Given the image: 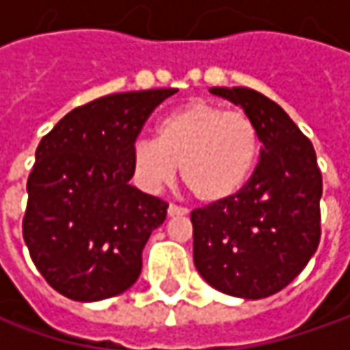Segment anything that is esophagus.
I'll list each match as a JSON object with an SVG mask.
<instances>
[{
	"label": "esophagus",
	"mask_w": 350,
	"mask_h": 350,
	"mask_svg": "<svg viewBox=\"0 0 350 350\" xmlns=\"http://www.w3.org/2000/svg\"><path fill=\"white\" fill-rule=\"evenodd\" d=\"M167 214H169V218H175V216H187V214H189V210L183 208V206H177V204H169Z\"/></svg>",
	"instance_id": "34e87169"
}]
</instances>
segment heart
Returning <instances> with one entry per match:
<instances>
[{"label": "heart", "mask_w": 350, "mask_h": 350, "mask_svg": "<svg viewBox=\"0 0 350 350\" xmlns=\"http://www.w3.org/2000/svg\"><path fill=\"white\" fill-rule=\"evenodd\" d=\"M259 132L243 113L195 99L169 111L155 140L134 142L130 163L146 193L181 179L198 202L220 204L243 191L259 159Z\"/></svg>", "instance_id": "heart-1"}]
</instances>
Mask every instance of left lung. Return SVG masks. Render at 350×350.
<instances>
[{
    "mask_svg": "<svg viewBox=\"0 0 350 350\" xmlns=\"http://www.w3.org/2000/svg\"><path fill=\"white\" fill-rule=\"evenodd\" d=\"M253 120L259 163L234 198L191 214L195 267L212 288L261 300L288 286L319 245L321 173L312 142L282 107L247 88H210Z\"/></svg>",
    "mask_w": 350,
    "mask_h": 350,
    "instance_id": "obj_1",
    "label": "left lung"
}]
</instances>
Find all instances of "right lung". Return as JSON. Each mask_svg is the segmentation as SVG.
<instances>
[{"instance_id":"add662e5","label":"right lung","mask_w":350,"mask_h":350,"mask_svg":"<svg viewBox=\"0 0 350 350\" xmlns=\"http://www.w3.org/2000/svg\"><path fill=\"white\" fill-rule=\"evenodd\" d=\"M177 89L115 93L77 107L36 148L23 237L62 296L99 302L140 276L142 251L167 202L132 187L130 152L155 107Z\"/></svg>"}]
</instances>
